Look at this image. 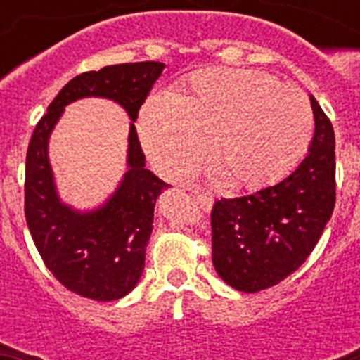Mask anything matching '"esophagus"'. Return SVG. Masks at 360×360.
<instances>
[{"label": "esophagus", "mask_w": 360, "mask_h": 360, "mask_svg": "<svg viewBox=\"0 0 360 360\" xmlns=\"http://www.w3.org/2000/svg\"><path fill=\"white\" fill-rule=\"evenodd\" d=\"M195 202L198 203V205L203 209V211H211L214 200H212V196H209V195H203V193H196V195H195Z\"/></svg>", "instance_id": "1"}]
</instances>
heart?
<instances>
[{"label":"heart","mask_w":360,"mask_h":360,"mask_svg":"<svg viewBox=\"0 0 360 360\" xmlns=\"http://www.w3.org/2000/svg\"><path fill=\"white\" fill-rule=\"evenodd\" d=\"M149 158L164 176L182 180L207 157L238 189L287 176L304 157L314 113L304 94L256 70L196 72L178 97L153 95L139 117Z\"/></svg>","instance_id":"obj_1"}]
</instances>
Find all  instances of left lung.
I'll use <instances>...</instances> for the list:
<instances>
[{
    "label": "left lung",
    "instance_id": "left-lung-1",
    "mask_svg": "<svg viewBox=\"0 0 360 360\" xmlns=\"http://www.w3.org/2000/svg\"><path fill=\"white\" fill-rule=\"evenodd\" d=\"M310 104L316 131L303 162L276 186L212 207V265L240 292L265 290L295 272L332 218L335 135L314 95Z\"/></svg>",
    "mask_w": 360,
    "mask_h": 360
}]
</instances>
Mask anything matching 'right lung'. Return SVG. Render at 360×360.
Segmentation results:
<instances>
[{
	"label": "right lung",
	"mask_w": 360,
	"mask_h": 360,
	"mask_svg": "<svg viewBox=\"0 0 360 360\" xmlns=\"http://www.w3.org/2000/svg\"><path fill=\"white\" fill-rule=\"evenodd\" d=\"M164 63L115 65L73 77L37 122L27 151L25 216L46 269L68 290L95 301L128 295L141 279L146 245L153 231L155 203L167 184L146 169L135 120ZM103 96L120 103L132 119L129 171L106 202L91 212L66 206L56 193L48 160V141L68 103Z\"/></svg>",
	"instance_id": "obj_1"
}]
</instances>
